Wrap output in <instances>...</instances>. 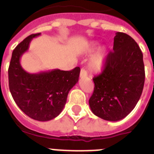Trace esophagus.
I'll use <instances>...</instances> for the list:
<instances>
[{"label": "esophagus", "mask_w": 154, "mask_h": 154, "mask_svg": "<svg viewBox=\"0 0 154 154\" xmlns=\"http://www.w3.org/2000/svg\"><path fill=\"white\" fill-rule=\"evenodd\" d=\"M88 76V72L85 70V69H81V72H80V77L81 78H85Z\"/></svg>", "instance_id": "esophagus-1"}]
</instances>
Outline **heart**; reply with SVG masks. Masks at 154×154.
Masks as SVG:
<instances>
[{
  "label": "heart",
  "instance_id": "b5f03b06",
  "mask_svg": "<svg viewBox=\"0 0 154 154\" xmlns=\"http://www.w3.org/2000/svg\"><path fill=\"white\" fill-rule=\"evenodd\" d=\"M99 45L97 42H91L90 44L88 45L86 49V53H94L98 49ZM107 57V51L105 48L100 49L99 53L97 54L95 57L91 60L90 62V68L92 70H94L95 72H101V70L105 67V60Z\"/></svg>",
  "mask_w": 154,
  "mask_h": 154
}]
</instances>
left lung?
Segmentation results:
<instances>
[{
  "instance_id": "8db88e82",
  "label": "left lung",
  "mask_w": 154,
  "mask_h": 154,
  "mask_svg": "<svg viewBox=\"0 0 154 154\" xmlns=\"http://www.w3.org/2000/svg\"><path fill=\"white\" fill-rule=\"evenodd\" d=\"M94 91L89 101L94 114L117 122L136 106L145 83L143 54L137 42L126 33L116 32L102 72L93 78Z\"/></svg>"
}]
</instances>
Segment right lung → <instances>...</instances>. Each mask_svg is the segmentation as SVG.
I'll return each mask as SVG.
<instances>
[{
	"label": "right lung",
	"mask_w": 154,
	"mask_h": 154,
	"mask_svg": "<svg viewBox=\"0 0 154 154\" xmlns=\"http://www.w3.org/2000/svg\"><path fill=\"white\" fill-rule=\"evenodd\" d=\"M40 33L27 37L16 47L8 67V86L18 107L32 119L47 122L60 114L70 89L79 79V67L70 71L53 69L38 73L26 72L20 65L21 56Z\"/></svg>",
	"instance_id": "right-lung-1"
}]
</instances>
